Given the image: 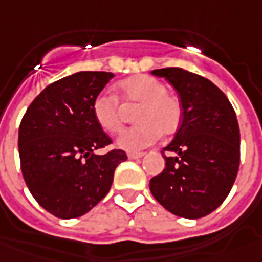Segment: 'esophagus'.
Returning a JSON list of instances; mask_svg holds the SVG:
<instances>
[{
    "label": "esophagus",
    "mask_w": 262,
    "mask_h": 262,
    "mask_svg": "<svg viewBox=\"0 0 262 262\" xmlns=\"http://www.w3.org/2000/svg\"><path fill=\"white\" fill-rule=\"evenodd\" d=\"M127 155L129 160H138V158L144 157V152H128Z\"/></svg>",
    "instance_id": "obj_1"
}]
</instances>
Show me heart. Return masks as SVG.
I'll use <instances>...</instances> for the list:
<instances>
[{
    "label": "heart",
    "mask_w": 262,
    "mask_h": 262,
    "mask_svg": "<svg viewBox=\"0 0 262 262\" xmlns=\"http://www.w3.org/2000/svg\"><path fill=\"white\" fill-rule=\"evenodd\" d=\"M122 100L129 105H138L134 120L137 125L124 129L117 145L125 151H141L152 145L161 133L171 135L181 125L183 105L176 95L167 93L160 79L149 75H135L118 84ZM95 121L107 133L115 134L121 129V110L118 100L108 93H101L93 102Z\"/></svg>",
    "instance_id": "1"
}]
</instances>
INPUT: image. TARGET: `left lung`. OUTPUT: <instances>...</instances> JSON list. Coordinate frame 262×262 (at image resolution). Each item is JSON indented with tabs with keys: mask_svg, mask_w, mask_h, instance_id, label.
<instances>
[{
	"mask_svg": "<svg viewBox=\"0 0 262 262\" xmlns=\"http://www.w3.org/2000/svg\"><path fill=\"white\" fill-rule=\"evenodd\" d=\"M174 86L183 120L165 151V168L149 181L162 207L189 220L205 217L230 194L239 167V128L225 94L210 79L183 68L151 71Z\"/></svg>",
	"mask_w": 262,
	"mask_h": 262,
	"instance_id": "1",
	"label": "left lung"
}]
</instances>
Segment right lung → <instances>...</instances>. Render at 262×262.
<instances>
[{
	"label": "right lung",
	"instance_id": "add662e5",
	"mask_svg": "<svg viewBox=\"0 0 262 262\" xmlns=\"http://www.w3.org/2000/svg\"><path fill=\"white\" fill-rule=\"evenodd\" d=\"M113 73L79 71L44 88L28 107L18 133L21 171L37 203L62 220L86 214L107 195L114 171L127 160L93 114L95 97Z\"/></svg>",
	"mask_w": 262,
	"mask_h": 262
}]
</instances>
